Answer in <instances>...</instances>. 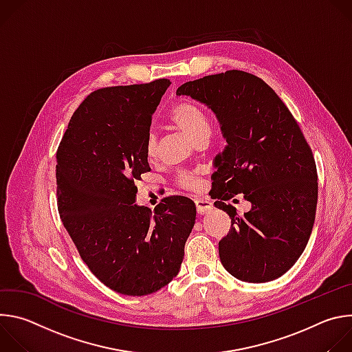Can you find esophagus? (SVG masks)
I'll use <instances>...</instances> for the list:
<instances>
[{
	"label": "esophagus",
	"instance_id": "esophagus-1",
	"mask_svg": "<svg viewBox=\"0 0 352 352\" xmlns=\"http://www.w3.org/2000/svg\"><path fill=\"white\" fill-rule=\"evenodd\" d=\"M195 205H196V212L199 214H206L208 212H210L213 209V205L208 199H196Z\"/></svg>",
	"mask_w": 352,
	"mask_h": 352
}]
</instances>
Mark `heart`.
Listing matches in <instances>:
<instances>
[{"label":"heart","mask_w":352,"mask_h":352,"mask_svg":"<svg viewBox=\"0 0 352 352\" xmlns=\"http://www.w3.org/2000/svg\"><path fill=\"white\" fill-rule=\"evenodd\" d=\"M170 120L195 142L204 136H209L210 126L206 113L190 100H181L174 104L170 110ZM144 155L148 160H153L157 156V135L155 131H150L146 135ZM177 184L184 189H195L197 186V179L193 174L184 173L177 178Z\"/></svg>","instance_id":"obj_1"}]
</instances>
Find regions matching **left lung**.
Here are the masks:
<instances>
[{
	"instance_id": "1",
	"label": "left lung",
	"mask_w": 352,
	"mask_h": 352,
	"mask_svg": "<svg viewBox=\"0 0 352 352\" xmlns=\"http://www.w3.org/2000/svg\"><path fill=\"white\" fill-rule=\"evenodd\" d=\"M177 94L206 104L227 140L212 186L214 206L231 219L219 242L221 265L246 283L278 278L302 255L316 214L318 171L302 131L277 93L249 72L204 76ZM238 192L253 204L243 217L225 204Z\"/></svg>"
}]
</instances>
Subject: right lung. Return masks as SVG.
Wrapping results in <instances>:
<instances>
[{
	"label": "right lung",
	"mask_w": 352,
	"mask_h": 352,
	"mask_svg": "<svg viewBox=\"0 0 352 352\" xmlns=\"http://www.w3.org/2000/svg\"><path fill=\"white\" fill-rule=\"evenodd\" d=\"M170 79L91 91L75 110L57 150V199L64 227L90 272L111 289L142 296L179 272L196 208L164 197L135 205L150 171L144 139Z\"/></svg>",
	"instance_id": "add662e5"
}]
</instances>
